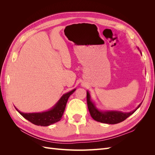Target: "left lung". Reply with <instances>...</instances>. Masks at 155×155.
<instances>
[{"instance_id": "obj_1", "label": "left lung", "mask_w": 155, "mask_h": 155, "mask_svg": "<svg viewBox=\"0 0 155 155\" xmlns=\"http://www.w3.org/2000/svg\"><path fill=\"white\" fill-rule=\"evenodd\" d=\"M87 101L88 109L92 118L99 122L108 124H116L124 121L129 116L133 114L142 104L141 103L134 110L129 112H124L118 110H101L97 109L94 102L92 101L91 94L88 91L87 92Z\"/></svg>"}]
</instances>
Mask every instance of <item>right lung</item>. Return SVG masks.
<instances>
[{
	"label": "right lung",
	"mask_w": 155,
	"mask_h": 155,
	"mask_svg": "<svg viewBox=\"0 0 155 155\" xmlns=\"http://www.w3.org/2000/svg\"><path fill=\"white\" fill-rule=\"evenodd\" d=\"M75 91H76V88L73 89V90L67 93L64 94L57 102V104L48 110L40 112L25 113V112H22L18 110L15 107V108L21 116H22L27 120L30 121L31 123L36 125L45 127L48 126L58 122L61 119L68 98Z\"/></svg>",
	"instance_id": "add662e5"
}]
</instances>
